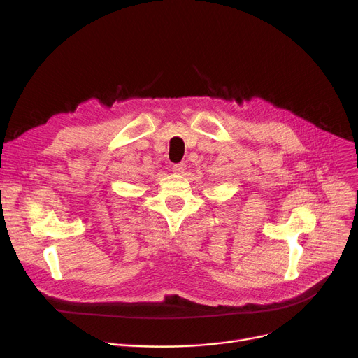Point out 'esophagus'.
<instances>
[{
	"label": "esophagus",
	"instance_id": "obj_1",
	"mask_svg": "<svg viewBox=\"0 0 358 358\" xmlns=\"http://www.w3.org/2000/svg\"><path fill=\"white\" fill-rule=\"evenodd\" d=\"M172 169H173V172H176V173H183L185 169H186V164L185 163H175L172 166Z\"/></svg>",
	"mask_w": 358,
	"mask_h": 358
}]
</instances>
